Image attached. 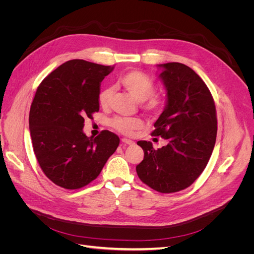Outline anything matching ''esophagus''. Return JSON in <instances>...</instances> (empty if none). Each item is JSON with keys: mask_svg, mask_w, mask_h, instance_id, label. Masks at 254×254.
<instances>
[{"mask_svg": "<svg viewBox=\"0 0 254 254\" xmlns=\"http://www.w3.org/2000/svg\"><path fill=\"white\" fill-rule=\"evenodd\" d=\"M122 142H123V144H127V145H132L133 144V141H131V140H129V139H122Z\"/></svg>", "mask_w": 254, "mask_h": 254, "instance_id": "34e87169", "label": "esophagus"}]
</instances>
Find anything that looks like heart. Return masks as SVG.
Returning <instances> with one entry per match:
<instances>
[{"label": "heart", "mask_w": 254, "mask_h": 254, "mask_svg": "<svg viewBox=\"0 0 254 254\" xmlns=\"http://www.w3.org/2000/svg\"><path fill=\"white\" fill-rule=\"evenodd\" d=\"M119 83L131 95L135 101L141 102L142 107L149 112H159L164 108L165 99L155 93V83L147 75L140 71H128L122 74ZM113 90L105 88L98 95V103L103 108L108 107L111 103ZM141 121L135 118H115L111 121V126L118 131L130 134L133 130L141 126Z\"/></svg>", "instance_id": "1"}]
</instances>
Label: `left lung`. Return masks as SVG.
Wrapping results in <instances>:
<instances>
[{"mask_svg": "<svg viewBox=\"0 0 254 254\" xmlns=\"http://www.w3.org/2000/svg\"><path fill=\"white\" fill-rule=\"evenodd\" d=\"M166 90V105L155 123L152 135L167 141L153 149L139 141L144 159L136 165L139 178L160 193L189 188L201 175L216 142L217 119L214 99L203 80L186 64H158Z\"/></svg>", "mask_w": 254, "mask_h": 254, "instance_id": "8db88e82", "label": "left lung"}]
</instances>
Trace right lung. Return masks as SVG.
Segmentation results:
<instances>
[{
    "label": "right lung",
    "instance_id": "right-lung-1",
    "mask_svg": "<svg viewBox=\"0 0 254 254\" xmlns=\"http://www.w3.org/2000/svg\"><path fill=\"white\" fill-rule=\"evenodd\" d=\"M114 66L68 60L45 77L30 106L29 130L42 172L58 187L77 190L101 174L120 139L104 130L83 133L84 119L99 110L101 82Z\"/></svg>",
    "mask_w": 254,
    "mask_h": 254
}]
</instances>
